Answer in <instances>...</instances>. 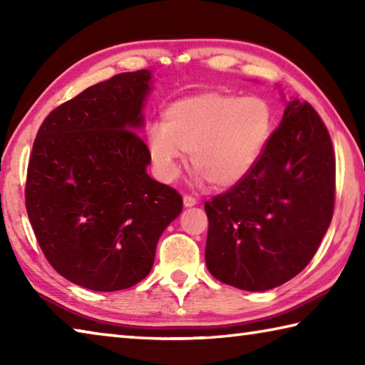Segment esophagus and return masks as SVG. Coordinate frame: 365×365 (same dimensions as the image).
<instances>
[{"instance_id": "obj_1", "label": "esophagus", "mask_w": 365, "mask_h": 365, "mask_svg": "<svg viewBox=\"0 0 365 365\" xmlns=\"http://www.w3.org/2000/svg\"><path fill=\"white\" fill-rule=\"evenodd\" d=\"M196 197L195 196H191V195H185L183 196V205L187 206V207H191V206H195L196 205Z\"/></svg>"}]
</instances>
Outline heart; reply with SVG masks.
Listing matches in <instances>:
<instances>
[{
    "label": "heart",
    "instance_id": "heart-1",
    "mask_svg": "<svg viewBox=\"0 0 365 365\" xmlns=\"http://www.w3.org/2000/svg\"><path fill=\"white\" fill-rule=\"evenodd\" d=\"M272 130L274 110L265 98L202 91L169 106L148 146L164 180L180 174L183 153H190L196 183L230 188L256 168Z\"/></svg>",
    "mask_w": 365,
    "mask_h": 365
}]
</instances>
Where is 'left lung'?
<instances>
[{
	"label": "left lung",
	"mask_w": 365,
	"mask_h": 365,
	"mask_svg": "<svg viewBox=\"0 0 365 365\" xmlns=\"http://www.w3.org/2000/svg\"><path fill=\"white\" fill-rule=\"evenodd\" d=\"M335 170L330 133L317 110L289 101L251 174L205 202L212 277L264 292L298 275L331 222Z\"/></svg>",
	"instance_id": "8db88e82"
}]
</instances>
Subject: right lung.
<instances>
[{
  "instance_id": "1",
  "label": "right lung",
  "mask_w": 365,
  "mask_h": 365,
  "mask_svg": "<svg viewBox=\"0 0 365 365\" xmlns=\"http://www.w3.org/2000/svg\"><path fill=\"white\" fill-rule=\"evenodd\" d=\"M150 71L83 90L43 120L29 159L26 207L51 267L76 285L117 292L150 274L182 195L146 174L141 104Z\"/></svg>"
}]
</instances>
